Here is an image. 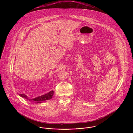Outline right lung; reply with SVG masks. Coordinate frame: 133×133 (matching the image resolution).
<instances>
[{"instance_id":"1","label":"right lung","mask_w":133,"mask_h":133,"mask_svg":"<svg viewBox=\"0 0 133 133\" xmlns=\"http://www.w3.org/2000/svg\"><path fill=\"white\" fill-rule=\"evenodd\" d=\"M53 94H54V91H51L46 94L38 96L37 97H36L33 99L29 98L28 97L27 95H25L24 94H19V95L21 97H23L26 99H27V100H29L32 102H35L36 103H41L43 102L50 100L52 98Z\"/></svg>"}]
</instances>
